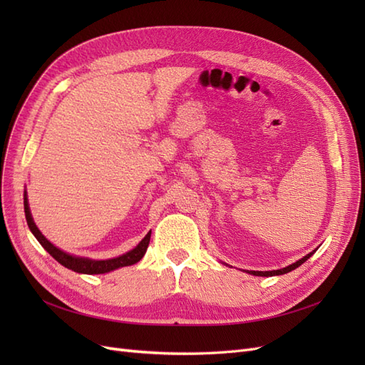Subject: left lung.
<instances>
[{"label":"left lung","mask_w":365,"mask_h":365,"mask_svg":"<svg viewBox=\"0 0 365 365\" xmlns=\"http://www.w3.org/2000/svg\"><path fill=\"white\" fill-rule=\"evenodd\" d=\"M314 254V251L312 252H309L307 256H304L303 259H300V260H297L295 263H292V264H289V267H286V268H283V269H275V271H248L250 274H252V275H259V277H272V275H282V274H286V272H291L292 269H295V268H298L300 267V264H303L309 257H311Z\"/></svg>","instance_id":"left-lung-1"}]
</instances>
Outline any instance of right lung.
<instances>
[{
	"instance_id": "1",
	"label": "right lung",
	"mask_w": 365,
	"mask_h": 365,
	"mask_svg": "<svg viewBox=\"0 0 365 365\" xmlns=\"http://www.w3.org/2000/svg\"><path fill=\"white\" fill-rule=\"evenodd\" d=\"M24 212H26V219H27V225L30 231L38 239L39 244L47 250V252L53 259H56L61 264H63L65 268H68L74 272H81V274H105L109 271H114L121 267H129V264H134L141 260V257L146 254V250L149 247V240H150V231L146 235V237L143 239L140 244L130 250L129 252L123 254V256L115 257V259H108V260H91V259H85V257H76L71 256V254H67L61 251L59 248L54 247L53 244L42 236L38 227L33 222V217L30 215V208L27 202V195L24 193Z\"/></svg>"
}]
</instances>
